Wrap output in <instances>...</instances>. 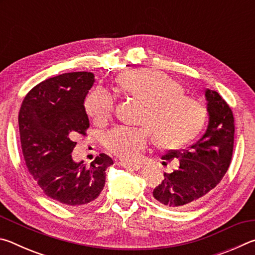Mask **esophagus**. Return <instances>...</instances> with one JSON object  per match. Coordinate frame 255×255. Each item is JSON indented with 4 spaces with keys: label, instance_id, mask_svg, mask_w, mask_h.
I'll list each match as a JSON object with an SVG mask.
<instances>
[{
    "label": "esophagus",
    "instance_id": "34e87169",
    "mask_svg": "<svg viewBox=\"0 0 255 255\" xmlns=\"http://www.w3.org/2000/svg\"><path fill=\"white\" fill-rule=\"evenodd\" d=\"M122 166L125 167V169H129V170H133V171H138L141 169L140 164H129L126 162H122Z\"/></svg>",
    "mask_w": 255,
    "mask_h": 255
}]
</instances>
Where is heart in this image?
I'll return each mask as SVG.
<instances>
[{
  "mask_svg": "<svg viewBox=\"0 0 255 255\" xmlns=\"http://www.w3.org/2000/svg\"><path fill=\"white\" fill-rule=\"evenodd\" d=\"M126 96L144 105L139 124L143 128L118 127L108 133L106 145L127 162L141 157L150 141V132L162 147H175L191 140L206 120V109L197 99L184 94L179 82L161 72L128 71L118 79ZM85 110L96 120H107L115 110V98L97 89L85 99Z\"/></svg>",
  "mask_w": 255,
  "mask_h": 255,
  "instance_id": "heart-1",
  "label": "heart"
}]
</instances>
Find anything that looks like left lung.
<instances>
[{
	"label": "left lung",
	"instance_id": "obj_1",
	"mask_svg": "<svg viewBox=\"0 0 255 255\" xmlns=\"http://www.w3.org/2000/svg\"><path fill=\"white\" fill-rule=\"evenodd\" d=\"M209 123L204 135L187 149L169 150L162 158H178L179 166L153 191L158 204L174 210L196 206L213 191L230 167L234 147V116L218 92H205Z\"/></svg>",
	"mask_w": 255,
	"mask_h": 255
}]
</instances>
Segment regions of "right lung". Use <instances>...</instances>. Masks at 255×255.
I'll return each mask as SVG.
<instances>
[{
  "instance_id": "obj_1",
  "label": "right lung",
  "mask_w": 255,
  "mask_h": 255,
  "mask_svg": "<svg viewBox=\"0 0 255 255\" xmlns=\"http://www.w3.org/2000/svg\"><path fill=\"white\" fill-rule=\"evenodd\" d=\"M93 83L90 72L50 77L30 90L19 112L29 173L47 197L66 206L91 205L105 187L107 167L114 164L105 153L90 166L72 158L74 139L90 126L84 100Z\"/></svg>"
}]
</instances>
